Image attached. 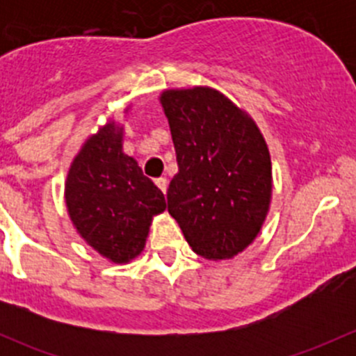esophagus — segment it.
I'll use <instances>...</instances> for the list:
<instances>
[{
    "instance_id": "34e87169",
    "label": "esophagus",
    "mask_w": 356,
    "mask_h": 356,
    "mask_svg": "<svg viewBox=\"0 0 356 356\" xmlns=\"http://www.w3.org/2000/svg\"><path fill=\"white\" fill-rule=\"evenodd\" d=\"M155 184L158 186V188H160V191L163 193V195H165V193H167V188H168V181H167V179H165V177H158L156 181H155Z\"/></svg>"
}]
</instances>
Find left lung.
Returning a JSON list of instances; mask_svg holds the SVG:
<instances>
[{
	"label": "left lung",
	"mask_w": 356,
	"mask_h": 356,
	"mask_svg": "<svg viewBox=\"0 0 356 356\" xmlns=\"http://www.w3.org/2000/svg\"><path fill=\"white\" fill-rule=\"evenodd\" d=\"M160 103L179 165L168 213L195 253L231 260L254 241L268 213L267 143L253 118L217 89H167Z\"/></svg>",
	"instance_id": "obj_1"
}]
</instances>
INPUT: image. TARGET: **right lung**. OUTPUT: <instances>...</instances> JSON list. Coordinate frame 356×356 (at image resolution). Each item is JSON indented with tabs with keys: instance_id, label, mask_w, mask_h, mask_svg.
<instances>
[{
	"instance_id": "right-lung-1",
	"label": "right lung",
	"mask_w": 356,
	"mask_h": 356,
	"mask_svg": "<svg viewBox=\"0 0 356 356\" xmlns=\"http://www.w3.org/2000/svg\"><path fill=\"white\" fill-rule=\"evenodd\" d=\"M122 138L124 127L113 120L99 127L75 155L65 181L72 224L113 264L141 254L153 217L167 208L163 193L122 152Z\"/></svg>"
}]
</instances>
